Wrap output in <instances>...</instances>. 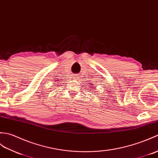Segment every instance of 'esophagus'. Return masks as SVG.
<instances>
[{
  "mask_svg": "<svg viewBox=\"0 0 158 158\" xmlns=\"http://www.w3.org/2000/svg\"><path fill=\"white\" fill-rule=\"evenodd\" d=\"M76 76H75V77H74V78H76Z\"/></svg>",
  "mask_w": 158,
  "mask_h": 158,
  "instance_id": "34e87169",
  "label": "esophagus"
}]
</instances>
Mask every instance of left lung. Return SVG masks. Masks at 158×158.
Listing matches in <instances>:
<instances>
[{
  "mask_svg": "<svg viewBox=\"0 0 158 158\" xmlns=\"http://www.w3.org/2000/svg\"><path fill=\"white\" fill-rule=\"evenodd\" d=\"M91 88H92V87H91Z\"/></svg>",
  "mask_w": 158,
  "mask_h": 158,
  "instance_id": "1",
  "label": "left lung"
}]
</instances>
